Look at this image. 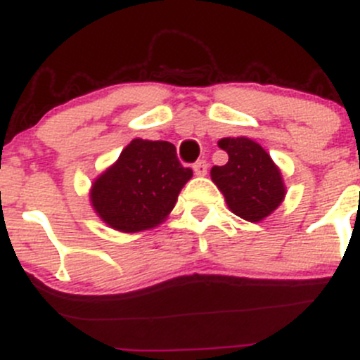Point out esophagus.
Segmentation results:
<instances>
[{
    "mask_svg": "<svg viewBox=\"0 0 360 360\" xmlns=\"http://www.w3.org/2000/svg\"><path fill=\"white\" fill-rule=\"evenodd\" d=\"M207 169H209V163H207L205 160H198V162H195L193 170H195V174H197V176H205Z\"/></svg>",
    "mask_w": 360,
    "mask_h": 360,
    "instance_id": "1",
    "label": "esophagus"
}]
</instances>
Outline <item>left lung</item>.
Returning <instances> with one entry per match:
<instances>
[{
	"mask_svg": "<svg viewBox=\"0 0 360 360\" xmlns=\"http://www.w3.org/2000/svg\"><path fill=\"white\" fill-rule=\"evenodd\" d=\"M217 144L228 153V163L214 165L210 177L231 212L250 223L270 216L285 197L281 170L270 155L248 137H224Z\"/></svg>",
	"mask_w": 360,
	"mask_h": 360,
	"instance_id": "8db88e82",
	"label": "left lung"
}]
</instances>
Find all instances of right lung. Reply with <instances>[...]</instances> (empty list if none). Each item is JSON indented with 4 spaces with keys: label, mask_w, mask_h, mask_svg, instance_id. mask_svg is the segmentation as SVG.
I'll return each mask as SVG.
<instances>
[{
    "label": "right lung",
    "mask_w": 360,
    "mask_h": 360,
    "mask_svg": "<svg viewBox=\"0 0 360 360\" xmlns=\"http://www.w3.org/2000/svg\"><path fill=\"white\" fill-rule=\"evenodd\" d=\"M193 170L181 165L167 141L134 139L92 184L97 216L125 233L158 226L170 214Z\"/></svg>",
    "instance_id": "obj_1"
}]
</instances>
